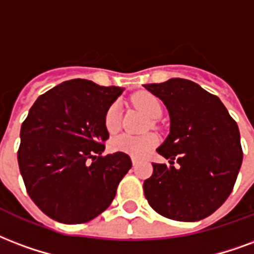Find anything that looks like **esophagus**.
Listing matches in <instances>:
<instances>
[{
  "label": "esophagus",
  "instance_id": "obj_1",
  "mask_svg": "<svg viewBox=\"0 0 254 254\" xmlns=\"http://www.w3.org/2000/svg\"><path fill=\"white\" fill-rule=\"evenodd\" d=\"M132 164H133V167H136V165H137V160H136V159H132Z\"/></svg>",
  "mask_w": 254,
  "mask_h": 254
}]
</instances>
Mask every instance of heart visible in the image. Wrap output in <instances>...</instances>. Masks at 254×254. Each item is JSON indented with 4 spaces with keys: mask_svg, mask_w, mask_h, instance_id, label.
<instances>
[{
    "mask_svg": "<svg viewBox=\"0 0 254 254\" xmlns=\"http://www.w3.org/2000/svg\"><path fill=\"white\" fill-rule=\"evenodd\" d=\"M133 105L141 110L146 117L156 120L163 113V105L160 99L151 93H137L132 98ZM103 124L109 133L118 132L121 127V110L117 103H113L105 113ZM157 144V137L155 134H144V136H132V134H120L110 141V149L113 152H121L125 155L132 156L136 159H141L148 155V152Z\"/></svg>",
    "mask_w": 254,
    "mask_h": 254,
    "instance_id": "obj_1",
    "label": "heart"
}]
</instances>
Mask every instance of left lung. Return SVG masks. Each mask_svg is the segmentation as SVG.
<instances>
[{
    "label": "left lung",
    "mask_w": 254,
    "mask_h": 254,
    "mask_svg": "<svg viewBox=\"0 0 254 254\" xmlns=\"http://www.w3.org/2000/svg\"><path fill=\"white\" fill-rule=\"evenodd\" d=\"M170 113V134L157 148L144 194L156 213L174 221H200L232 192L242 163L240 130L221 99L187 79L144 84ZM180 164L173 167V160Z\"/></svg>",
    "instance_id": "1"
}]
</instances>
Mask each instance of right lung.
Listing matches in <instances>:
<instances>
[{"label": "right lung", "mask_w": 254, "mask_h": 254, "mask_svg": "<svg viewBox=\"0 0 254 254\" xmlns=\"http://www.w3.org/2000/svg\"><path fill=\"white\" fill-rule=\"evenodd\" d=\"M124 89L67 80L40 95L22 122L18 167L28 195L58 222H89L110 206L132 167L121 152L102 156L103 118Z\"/></svg>", "instance_id": "add662e5"}]
</instances>
